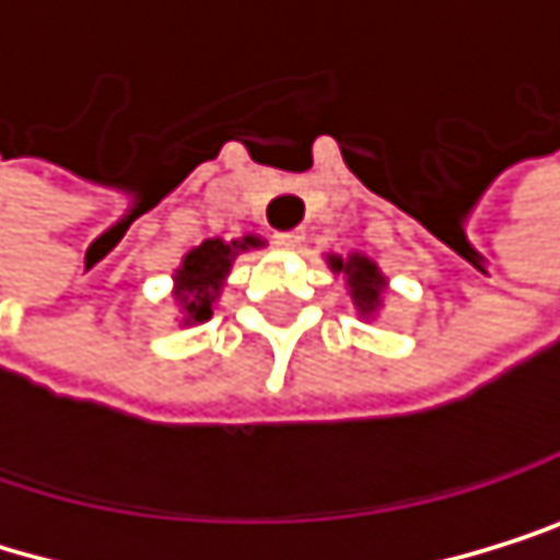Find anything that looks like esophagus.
<instances>
[{
  "mask_svg": "<svg viewBox=\"0 0 560 560\" xmlns=\"http://www.w3.org/2000/svg\"><path fill=\"white\" fill-rule=\"evenodd\" d=\"M303 237H306L303 230H289V233H275V244H278V247H285V250H292V247L303 244Z\"/></svg>",
  "mask_w": 560,
  "mask_h": 560,
  "instance_id": "obj_1",
  "label": "esophagus"
}]
</instances>
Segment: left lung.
I'll list each match as a JSON object with an SVG mask.
<instances>
[{"mask_svg": "<svg viewBox=\"0 0 560 560\" xmlns=\"http://www.w3.org/2000/svg\"><path fill=\"white\" fill-rule=\"evenodd\" d=\"M327 265L334 275H343V285H348V295L358 316L364 323L378 319V313L385 310V295H388V275L378 268V261H372V257L361 250H351L348 257L327 254Z\"/></svg>", "mask_w": 560, "mask_h": 560, "instance_id": "obj_1", "label": "left lung"}]
</instances>
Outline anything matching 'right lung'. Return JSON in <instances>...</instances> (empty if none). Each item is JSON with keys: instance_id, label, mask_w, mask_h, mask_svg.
<instances>
[{"instance_id": "right-lung-1", "label": "right lung", "mask_w": 560, "mask_h": 560, "mask_svg": "<svg viewBox=\"0 0 560 560\" xmlns=\"http://www.w3.org/2000/svg\"><path fill=\"white\" fill-rule=\"evenodd\" d=\"M257 247H265V241L254 237V233H244L237 241L209 237L182 257V265L172 275V299L178 310V316H175L178 327H196V323H206L212 316L233 261Z\"/></svg>"}]
</instances>
